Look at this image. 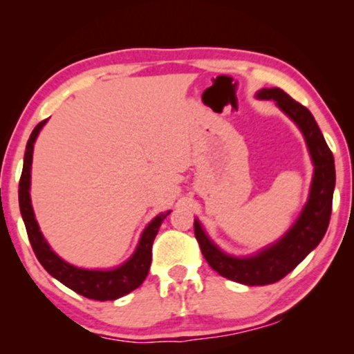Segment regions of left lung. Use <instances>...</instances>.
Masks as SVG:
<instances>
[{"label":"left lung","instance_id":"left-lung-1","mask_svg":"<svg viewBox=\"0 0 354 354\" xmlns=\"http://www.w3.org/2000/svg\"><path fill=\"white\" fill-rule=\"evenodd\" d=\"M256 97L259 100L277 101V106L297 124L304 136L314 164V176L308 203L295 223L278 242L248 257H236L221 251L209 239L196 218L194 227L201 253L215 272L241 284L266 286L277 283L287 273H290L325 236L329 218H331L335 169L331 149L328 148L314 115L306 107L292 100L278 87L262 88L256 93Z\"/></svg>","mask_w":354,"mask_h":354}]
</instances>
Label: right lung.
Masks as SVG:
<instances>
[{"mask_svg":"<svg viewBox=\"0 0 354 354\" xmlns=\"http://www.w3.org/2000/svg\"><path fill=\"white\" fill-rule=\"evenodd\" d=\"M46 120L40 122L37 127L29 136L26 143L25 160H23V171L19 184V203L23 221H25L26 232L31 242V247L37 256L39 262L44 266L45 270L51 274L53 278L61 281L68 289L75 290L80 295L98 299V301H107V299H117L123 295H128L129 292L137 289L143 281H145L149 266H151V248L154 237L158 234L159 226L164 218L170 214L167 211L159 214L149 221L148 226L143 230L139 245L134 251V254L129 259L112 270H86V268H77L71 263L61 259L55 251L51 250L50 245L41 236L40 227L35 220V215L31 205V195H29V187H31V165H32V151L34 142L37 139L40 129L44 128Z\"/></svg>","mask_w":354,"mask_h":354,"instance_id":"1","label":"right lung"}]
</instances>
